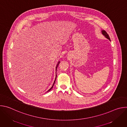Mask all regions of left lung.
Segmentation results:
<instances>
[{
  "label": "left lung",
  "instance_id": "8db88e82",
  "mask_svg": "<svg viewBox=\"0 0 127 127\" xmlns=\"http://www.w3.org/2000/svg\"><path fill=\"white\" fill-rule=\"evenodd\" d=\"M102 34L105 36V37L107 39H108V40H110L111 41L109 35H108V34H107V33L105 31H104V30L102 31Z\"/></svg>",
  "mask_w": 127,
  "mask_h": 127
}]
</instances>
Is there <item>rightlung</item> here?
Returning a JSON list of instances; mask_svg holds the SVG:
<instances>
[{"instance_id":"add662e5","label":"right lung","mask_w":127,"mask_h":127,"mask_svg":"<svg viewBox=\"0 0 127 127\" xmlns=\"http://www.w3.org/2000/svg\"><path fill=\"white\" fill-rule=\"evenodd\" d=\"M59 62H58V64L57 65V67H56V70H57V67H58V65H59ZM55 80H56V79H55ZM55 81H54V83H53V86H52V87H51V88H50V89H49V90H48V92H49V91H50V90H51V89H52V88H53V86H54V83H55Z\"/></svg>"}]
</instances>
